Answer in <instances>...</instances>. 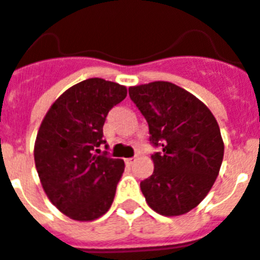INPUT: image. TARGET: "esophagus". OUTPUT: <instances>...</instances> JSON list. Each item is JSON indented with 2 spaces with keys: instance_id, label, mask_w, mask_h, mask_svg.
<instances>
[{
  "instance_id": "1",
  "label": "esophagus",
  "mask_w": 260,
  "mask_h": 260,
  "mask_svg": "<svg viewBox=\"0 0 260 260\" xmlns=\"http://www.w3.org/2000/svg\"><path fill=\"white\" fill-rule=\"evenodd\" d=\"M134 161H136L134 158H126V159H124V162H126V165H127V166H132Z\"/></svg>"
}]
</instances>
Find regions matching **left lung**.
Instances as JSON below:
<instances>
[{
	"label": "left lung",
	"mask_w": 260,
	"mask_h": 260,
	"mask_svg": "<svg viewBox=\"0 0 260 260\" xmlns=\"http://www.w3.org/2000/svg\"><path fill=\"white\" fill-rule=\"evenodd\" d=\"M130 99L147 124L154 172L141 181L153 211L178 216L200 204L223 162L219 124L207 106L181 87L153 82L128 88Z\"/></svg>",
	"instance_id": "8db88e82"
}]
</instances>
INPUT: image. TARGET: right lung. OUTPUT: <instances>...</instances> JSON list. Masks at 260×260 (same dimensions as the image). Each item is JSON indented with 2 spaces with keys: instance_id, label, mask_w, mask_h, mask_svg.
Instances as JSON below:
<instances>
[{
  "instance_id": "1",
  "label": "right lung",
  "mask_w": 260,
  "mask_h": 260,
  "mask_svg": "<svg viewBox=\"0 0 260 260\" xmlns=\"http://www.w3.org/2000/svg\"><path fill=\"white\" fill-rule=\"evenodd\" d=\"M126 87L105 79L83 80L57 98L41 122L35 143V164L41 185L60 212L79 221L105 215L113 204L124 170L111 158L103 124Z\"/></svg>"
}]
</instances>
